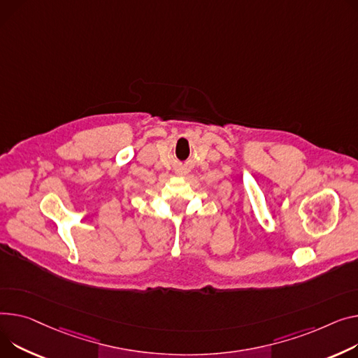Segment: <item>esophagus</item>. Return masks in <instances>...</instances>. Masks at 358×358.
<instances>
[{
	"label": "esophagus",
	"mask_w": 358,
	"mask_h": 358,
	"mask_svg": "<svg viewBox=\"0 0 358 358\" xmlns=\"http://www.w3.org/2000/svg\"><path fill=\"white\" fill-rule=\"evenodd\" d=\"M184 173H185V170H184Z\"/></svg>",
	"instance_id": "1"
}]
</instances>
